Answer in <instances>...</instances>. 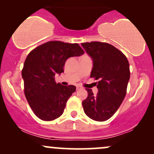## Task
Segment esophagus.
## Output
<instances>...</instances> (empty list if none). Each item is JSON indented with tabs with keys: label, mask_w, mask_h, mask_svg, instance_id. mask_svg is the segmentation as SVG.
Wrapping results in <instances>:
<instances>
[{
	"label": "esophagus",
	"mask_w": 154,
	"mask_h": 154,
	"mask_svg": "<svg viewBox=\"0 0 154 154\" xmlns=\"http://www.w3.org/2000/svg\"><path fill=\"white\" fill-rule=\"evenodd\" d=\"M80 89H82V88H81L80 86H77V91H78V90H80Z\"/></svg>",
	"instance_id": "34e87169"
}]
</instances>
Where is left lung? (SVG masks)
<instances>
[{
	"label": "left lung",
	"mask_w": 154,
	"mask_h": 154,
	"mask_svg": "<svg viewBox=\"0 0 154 154\" xmlns=\"http://www.w3.org/2000/svg\"><path fill=\"white\" fill-rule=\"evenodd\" d=\"M82 46L93 60L91 77L99 80L96 95L86 89L88 95L82 103L83 109L91 119L106 121L114 115L126 95L130 76L128 60L109 43L91 42Z\"/></svg>",
	"instance_id": "obj_1"
}]
</instances>
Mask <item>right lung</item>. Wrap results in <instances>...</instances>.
Masks as SVG:
<instances>
[{
  "label": "right lung",
  "instance_id": "obj_1",
  "mask_svg": "<svg viewBox=\"0 0 154 154\" xmlns=\"http://www.w3.org/2000/svg\"><path fill=\"white\" fill-rule=\"evenodd\" d=\"M83 54L77 43L50 41L28 54L22 72L24 94L34 114L40 119L51 121L63 114L66 101L75 92L76 87L56 83L55 75L63 72L69 58Z\"/></svg>",
  "mask_w": 154,
  "mask_h": 154
}]
</instances>
